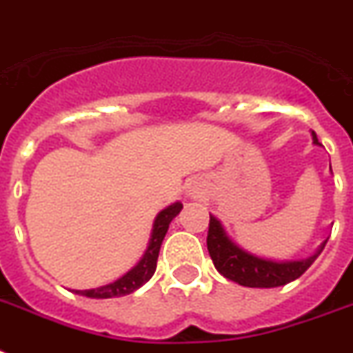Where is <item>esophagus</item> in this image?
Listing matches in <instances>:
<instances>
[{"mask_svg": "<svg viewBox=\"0 0 353 353\" xmlns=\"http://www.w3.org/2000/svg\"><path fill=\"white\" fill-rule=\"evenodd\" d=\"M192 197H196V196H194V194H192Z\"/></svg>", "mask_w": 353, "mask_h": 353, "instance_id": "esophagus-1", "label": "esophagus"}]
</instances>
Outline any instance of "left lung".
I'll list each match as a JSON object with an SVG mask.
<instances>
[{"label": "left lung", "mask_w": 353, "mask_h": 353, "mask_svg": "<svg viewBox=\"0 0 353 353\" xmlns=\"http://www.w3.org/2000/svg\"><path fill=\"white\" fill-rule=\"evenodd\" d=\"M314 145H321L317 141L316 132H312ZM326 241L319 246V250L314 256L306 259L297 261H272L259 257L256 254L243 250L226 236L225 228L217 217L210 216L208 223V237H206V246L210 254L214 266L217 272L225 276L226 279L234 281L237 285L248 286V288H276L283 286L290 281H296L305 274L314 261L317 259Z\"/></svg>", "instance_id": "obj_1"}]
</instances>
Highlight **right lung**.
I'll list each match as a JSON object with an SVG mask.
<instances>
[{"label": "right lung", "instance_id": "obj_1", "mask_svg": "<svg viewBox=\"0 0 353 353\" xmlns=\"http://www.w3.org/2000/svg\"><path fill=\"white\" fill-rule=\"evenodd\" d=\"M181 208L183 205L177 201L157 214L156 221H154V228H152L150 241H148V248L143 254L141 261L132 270H128L125 276L119 277L114 283H110V285L99 286V288H90V290H74V294L92 297V299H110V297L128 296L132 292H136L137 288H141L154 276L157 266V257H159V248H161L163 239L167 236L168 225L181 212Z\"/></svg>", "mask_w": 353, "mask_h": 353}]
</instances>
